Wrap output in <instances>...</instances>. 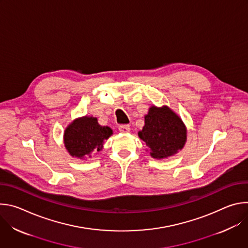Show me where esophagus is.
Listing matches in <instances>:
<instances>
[{"instance_id": "esophagus-1", "label": "esophagus", "mask_w": 248, "mask_h": 248, "mask_svg": "<svg viewBox=\"0 0 248 248\" xmlns=\"http://www.w3.org/2000/svg\"><path fill=\"white\" fill-rule=\"evenodd\" d=\"M119 130H120L121 132H123V133H127V132H129L130 127H129V125H127V124H122V125L119 126Z\"/></svg>"}]
</instances>
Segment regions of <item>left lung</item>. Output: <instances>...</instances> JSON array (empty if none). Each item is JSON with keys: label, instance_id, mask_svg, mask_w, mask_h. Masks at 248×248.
Returning <instances> with one entry per match:
<instances>
[{"label": "left lung", "instance_id": "8db88e82", "mask_svg": "<svg viewBox=\"0 0 248 248\" xmlns=\"http://www.w3.org/2000/svg\"><path fill=\"white\" fill-rule=\"evenodd\" d=\"M138 136L146 143L150 156L167 159L181 151L186 142L187 128L182 118L168 106H151L144 116V126Z\"/></svg>", "mask_w": 248, "mask_h": 248}]
</instances>
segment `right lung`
<instances>
[{
	"instance_id": "1",
	"label": "right lung",
	"mask_w": 248,
	"mask_h": 248,
	"mask_svg": "<svg viewBox=\"0 0 248 248\" xmlns=\"http://www.w3.org/2000/svg\"><path fill=\"white\" fill-rule=\"evenodd\" d=\"M113 134L109 126L101 125L97 118L84 116L70 123L63 131V144L68 154L80 160L91 158L103 149L106 139Z\"/></svg>"
}]
</instances>
